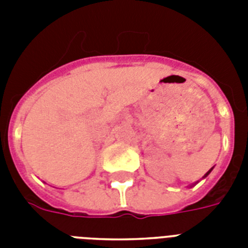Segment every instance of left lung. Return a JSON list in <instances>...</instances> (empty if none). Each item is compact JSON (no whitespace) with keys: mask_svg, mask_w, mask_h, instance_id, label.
Segmentation results:
<instances>
[{"mask_svg":"<svg viewBox=\"0 0 248 248\" xmlns=\"http://www.w3.org/2000/svg\"><path fill=\"white\" fill-rule=\"evenodd\" d=\"M212 169H214V167H212ZM212 169H210V170H208L207 172L204 173V176H203V177H202V179H204V177H207V176H208V175H210V172H211V171H212ZM197 183H198V181H197ZM197 183H194V184H193V185H196V184H197Z\"/></svg>","mask_w":248,"mask_h":248,"instance_id":"left-lung-1","label":"left lung"}]
</instances>
